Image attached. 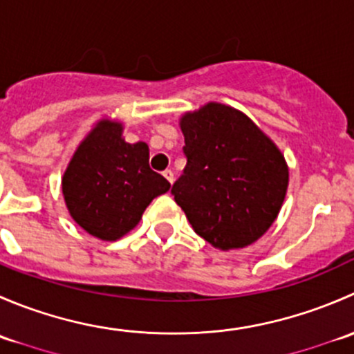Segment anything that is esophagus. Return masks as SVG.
I'll return each instance as SVG.
<instances>
[{"instance_id": "obj_1", "label": "esophagus", "mask_w": 354, "mask_h": 354, "mask_svg": "<svg viewBox=\"0 0 354 354\" xmlns=\"http://www.w3.org/2000/svg\"><path fill=\"white\" fill-rule=\"evenodd\" d=\"M162 176L166 178V180L169 181V183H173V181H174V173H173V171H171V169H166V171H164Z\"/></svg>"}]
</instances>
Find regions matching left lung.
<instances>
[{
  "mask_svg": "<svg viewBox=\"0 0 354 354\" xmlns=\"http://www.w3.org/2000/svg\"><path fill=\"white\" fill-rule=\"evenodd\" d=\"M187 166L171 194L198 236L243 248L276 221L288 166L274 142L240 111L209 102L181 118Z\"/></svg>",
  "mask_w": 354,
  "mask_h": 354,
  "instance_id": "8db88e82",
  "label": "left lung"
}]
</instances>
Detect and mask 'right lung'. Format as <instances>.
<instances>
[{"label":"right lung","instance_id":"obj_1","mask_svg":"<svg viewBox=\"0 0 354 354\" xmlns=\"http://www.w3.org/2000/svg\"><path fill=\"white\" fill-rule=\"evenodd\" d=\"M121 131L120 123H99L78 145L63 176L70 216L104 241L133 230L149 203L171 187L149 166L147 144H127Z\"/></svg>","mask_w":354,"mask_h":354}]
</instances>
